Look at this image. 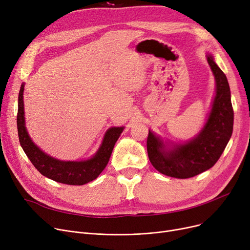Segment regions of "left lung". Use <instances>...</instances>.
I'll return each instance as SVG.
<instances>
[{
  "label": "left lung",
  "instance_id": "8db88e82",
  "mask_svg": "<svg viewBox=\"0 0 250 250\" xmlns=\"http://www.w3.org/2000/svg\"><path fill=\"white\" fill-rule=\"evenodd\" d=\"M207 61L216 81L215 96L206 124L191 140L174 143L164 141L149 129L147 151L151 164L164 175L189 178L213 167L232 136L234 113L226 75L207 54Z\"/></svg>",
  "mask_w": 250,
  "mask_h": 250
}]
</instances>
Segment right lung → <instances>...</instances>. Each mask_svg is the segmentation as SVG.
Listing matches in <instances>:
<instances>
[{"instance_id": "1", "label": "right lung", "mask_w": 250, "mask_h": 250, "mask_svg": "<svg viewBox=\"0 0 250 250\" xmlns=\"http://www.w3.org/2000/svg\"><path fill=\"white\" fill-rule=\"evenodd\" d=\"M22 83L18 97L17 128L20 145L34 167L43 176L60 183L70 186H83L94 180L106 167L117 139L122 135L125 126H112L105 133L97 152L87 160L63 161L44 153L31 140L25 126Z\"/></svg>"}]
</instances>
